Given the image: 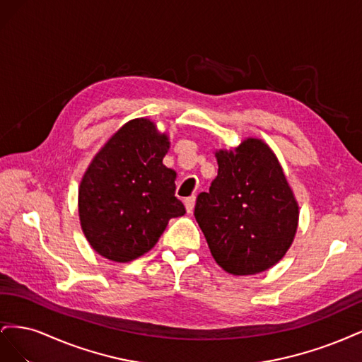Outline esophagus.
I'll use <instances>...</instances> for the list:
<instances>
[{
    "label": "esophagus",
    "instance_id": "1",
    "mask_svg": "<svg viewBox=\"0 0 362 362\" xmlns=\"http://www.w3.org/2000/svg\"><path fill=\"white\" fill-rule=\"evenodd\" d=\"M194 202H196V198L194 196H189V198H185L184 204H185V210H187V213H193V208H194Z\"/></svg>",
    "mask_w": 362,
    "mask_h": 362
}]
</instances>
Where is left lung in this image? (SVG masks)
Returning <instances> with one entry per match:
<instances>
[{"label":"left lung","mask_w":362,"mask_h":362,"mask_svg":"<svg viewBox=\"0 0 362 362\" xmlns=\"http://www.w3.org/2000/svg\"><path fill=\"white\" fill-rule=\"evenodd\" d=\"M217 177L199 193L196 222L214 261L234 276L258 275L279 262L299 226V204L275 152L246 137L216 149Z\"/></svg>","instance_id":"8db88e82"}]
</instances>
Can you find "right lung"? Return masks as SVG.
I'll list each match as a JSON object with an SVG mask.
<instances>
[{
	"mask_svg": "<svg viewBox=\"0 0 362 362\" xmlns=\"http://www.w3.org/2000/svg\"><path fill=\"white\" fill-rule=\"evenodd\" d=\"M166 131L148 117L131 119L108 139L78 185V217L95 252L129 262L156 246L172 217L185 214L175 198L177 172L163 164Z\"/></svg>",
	"mask_w": 362,
	"mask_h": 362,
	"instance_id": "1",
	"label": "right lung"
}]
</instances>
